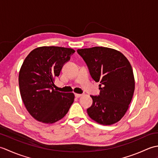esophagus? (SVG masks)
Wrapping results in <instances>:
<instances>
[{"label":"esophagus","mask_w":158,"mask_h":158,"mask_svg":"<svg viewBox=\"0 0 158 158\" xmlns=\"http://www.w3.org/2000/svg\"><path fill=\"white\" fill-rule=\"evenodd\" d=\"M75 96L76 98H79L80 96H81V94H75Z\"/></svg>","instance_id":"1"}]
</instances>
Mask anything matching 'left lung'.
Masks as SVG:
<instances>
[{"label": "left lung", "instance_id": "1", "mask_svg": "<svg viewBox=\"0 0 158 158\" xmlns=\"http://www.w3.org/2000/svg\"><path fill=\"white\" fill-rule=\"evenodd\" d=\"M92 78L100 82V94L90 96L88 115L97 123L111 125L127 111L135 91L133 70L128 60L115 49L104 47L77 49Z\"/></svg>", "mask_w": 158, "mask_h": 158}]
</instances>
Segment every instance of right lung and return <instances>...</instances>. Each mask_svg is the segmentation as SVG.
Segmentation results:
<instances>
[{"label": "right lung", "instance_id": "add662e5", "mask_svg": "<svg viewBox=\"0 0 158 158\" xmlns=\"http://www.w3.org/2000/svg\"><path fill=\"white\" fill-rule=\"evenodd\" d=\"M75 50L60 47H41L26 57L19 73L22 99L29 113L45 123H53L68 113L75 96L53 89V80L60 75Z\"/></svg>", "mask_w": 158, "mask_h": 158}]
</instances>
